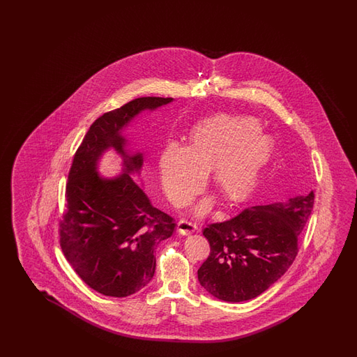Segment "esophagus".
I'll list each match as a JSON object with an SVG mask.
<instances>
[{
	"mask_svg": "<svg viewBox=\"0 0 357 357\" xmlns=\"http://www.w3.org/2000/svg\"><path fill=\"white\" fill-rule=\"evenodd\" d=\"M197 225L189 222L188 220H180L177 223V231L181 234V235H190L192 234L194 231H197Z\"/></svg>",
	"mask_w": 357,
	"mask_h": 357,
	"instance_id": "1",
	"label": "esophagus"
}]
</instances>
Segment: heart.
Here are the masks:
<instances>
[{
  "instance_id": "1",
  "label": "heart",
  "mask_w": 357,
  "mask_h": 357,
  "mask_svg": "<svg viewBox=\"0 0 357 357\" xmlns=\"http://www.w3.org/2000/svg\"><path fill=\"white\" fill-rule=\"evenodd\" d=\"M250 117L218 116L192 131L189 148L169 143L160 154V169L168 199L188 204L213 168V183L231 203L249 197L272 154V139ZM206 211L202 205L199 212Z\"/></svg>"
}]
</instances>
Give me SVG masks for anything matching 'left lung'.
Wrapping results in <instances>:
<instances>
[{"instance_id": "obj_1", "label": "left lung", "mask_w": 357, "mask_h": 357, "mask_svg": "<svg viewBox=\"0 0 357 357\" xmlns=\"http://www.w3.org/2000/svg\"><path fill=\"white\" fill-rule=\"evenodd\" d=\"M315 194L282 203L248 206L235 217L203 229L211 252L197 280L228 303L255 298L278 281L298 252V237L310 217Z\"/></svg>"}]
</instances>
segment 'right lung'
Masks as SVG:
<instances>
[{"instance_id":"1","label":"right lung","mask_w":357,"mask_h":357,"mask_svg":"<svg viewBox=\"0 0 357 357\" xmlns=\"http://www.w3.org/2000/svg\"><path fill=\"white\" fill-rule=\"evenodd\" d=\"M171 100L142 97L100 116L76 149L68 171L66 204L59 220L61 250L76 274L105 296H130L152 281L155 249L172 236L176 223L151 204L129 176L142 167V154L129 157L126 174L114 180L97 175V160L108 146L123 154L122 126L140 111Z\"/></svg>"}]
</instances>
